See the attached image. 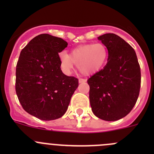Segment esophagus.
Wrapping results in <instances>:
<instances>
[{
  "label": "esophagus",
  "mask_w": 154,
  "mask_h": 154,
  "mask_svg": "<svg viewBox=\"0 0 154 154\" xmlns=\"http://www.w3.org/2000/svg\"><path fill=\"white\" fill-rule=\"evenodd\" d=\"M86 79H83V78H80L79 79V83H86Z\"/></svg>",
  "instance_id": "esophagus-1"
}]
</instances>
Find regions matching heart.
Wrapping results in <instances>:
<instances>
[{
	"instance_id": "1",
	"label": "heart",
	"mask_w": 154,
	"mask_h": 154,
	"mask_svg": "<svg viewBox=\"0 0 154 154\" xmlns=\"http://www.w3.org/2000/svg\"><path fill=\"white\" fill-rule=\"evenodd\" d=\"M108 57V50L103 43L83 45L74 48L71 57L66 52L61 53L60 56L62 67L66 71H71L74 63L84 74H92L100 71L106 65Z\"/></svg>"
}]
</instances>
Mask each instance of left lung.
I'll list each match as a JSON object with an SVG mask.
<instances>
[{"mask_svg":"<svg viewBox=\"0 0 154 154\" xmlns=\"http://www.w3.org/2000/svg\"><path fill=\"white\" fill-rule=\"evenodd\" d=\"M109 57L103 69L93 74L89 100L94 116L108 122L125 117L137 101L141 86V70L134 49L114 33L98 37Z\"/></svg>","mask_w":154,"mask_h":154,"instance_id":"left-lung-1","label":"left lung"}]
</instances>
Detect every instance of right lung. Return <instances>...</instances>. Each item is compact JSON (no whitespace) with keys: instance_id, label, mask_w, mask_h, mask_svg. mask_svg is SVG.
<instances>
[{"instance_id":"right-lung-1","label":"right lung","mask_w":154,"mask_h":154,"mask_svg":"<svg viewBox=\"0 0 154 154\" xmlns=\"http://www.w3.org/2000/svg\"><path fill=\"white\" fill-rule=\"evenodd\" d=\"M68 45L63 38L44 33L22 49L16 65L15 91L27 112L43 121L66 113L78 79L62 71L59 53Z\"/></svg>"}]
</instances>
